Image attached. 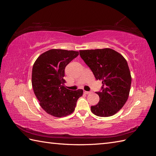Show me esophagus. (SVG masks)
I'll use <instances>...</instances> for the list:
<instances>
[{
	"label": "esophagus",
	"instance_id": "1",
	"mask_svg": "<svg viewBox=\"0 0 156 156\" xmlns=\"http://www.w3.org/2000/svg\"><path fill=\"white\" fill-rule=\"evenodd\" d=\"M84 94H90L91 92H89V91H84Z\"/></svg>",
	"mask_w": 156,
	"mask_h": 156
}]
</instances>
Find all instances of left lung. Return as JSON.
Segmentation results:
<instances>
[{"label":"left lung","instance_id":"left-lung-1","mask_svg":"<svg viewBox=\"0 0 156 156\" xmlns=\"http://www.w3.org/2000/svg\"><path fill=\"white\" fill-rule=\"evenodd\" d=\"M79 55L96 80L102 81L101 91L96 92L100 101L91 106V111L101 117L115 115L124 105L130 91L131 77L126 60L108 48L81 50Z\"/></svg>","mask_w":156,"mask_h":156}]
</instances>
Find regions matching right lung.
I'll return each instance as SVG.
<instances>
[{
  "instance_id": "add662e5",
  "label": "right lung",
  "mask_w": 156,
  "mask_h": 156,
  "mask_svg": "<svg viewBox=\"0 0 156 156\" xmlns=\"http://www.w3.org/2000/svg\"><path fill=\"white\" fill-rule=\"evenodd\" d=\"M79 51L51 49L42 53L33 65L32 85L41 108L49 115L62 117L72 113L83 90H70L64 85L66 66Z\"/></svg>"
}]
</instances>
